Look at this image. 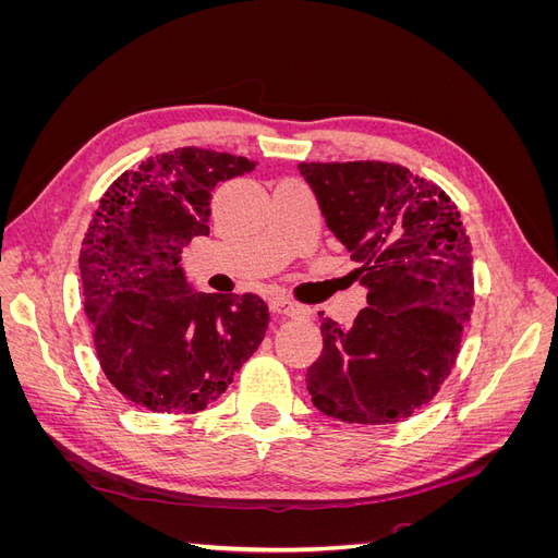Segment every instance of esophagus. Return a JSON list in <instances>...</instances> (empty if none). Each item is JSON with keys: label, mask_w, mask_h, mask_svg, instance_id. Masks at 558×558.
<instances>
[{"label": "esophagus", "mask_w": 558, "mask_h": 558, "mask_svg": "<svg viewBox=\"0 0 558 558\" xmlns=\"http://www.w3.org/2000/svg\"><path fill=\"white\" fill-rule=\"evenodd\" d=\"M269 310H272L275 314H281V316H289V318H302L307 316V310L295 305V302L286 300V298H275L272 302H269Z\"/></svg>", "instance_id": "34e87169"}]
</instances>
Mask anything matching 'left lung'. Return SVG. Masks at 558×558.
Returning a JSON list of instances; mask_svg holds the SVG:
<instances>
[{"label": "left lung", "instance_id": "left-lung-1", "mask_svg": "<svg viewBox=\"0 0 558 558\" xmlns=\"http://www.w3.org/2000/svg\"><path fill=\"white\" fill-rule=\"evenodd\" d=\"M298 170L367 289L351 328L320 314L324 351L307 369V391L316 410L347 424H396L440 391L475 305L461 214L433 181L393 162Z\"/></svg>", "mask_w": 558, "mask_h": 558}]
</instances>
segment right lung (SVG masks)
Returning <instances> with one entry per match:
<instances>
[{"mask_svg":"<svg viewBox=\"0 0 558 558\" xmlns=\"http://www.w3.org/2000/svg\"><path fill=\"white\" fill-rule=\"evenodd\" d=\"M253 167L183 146L128 170L99 199L78 258L83 307L107 379L140 408L202 412L263 342L258 295L197 293L181 267L183 246L209 234L211 191Z\"/></svg>","mask_w":558,"mask_h":558,"instance_id":"obj_1","label":"right lung"}]
</instances>
